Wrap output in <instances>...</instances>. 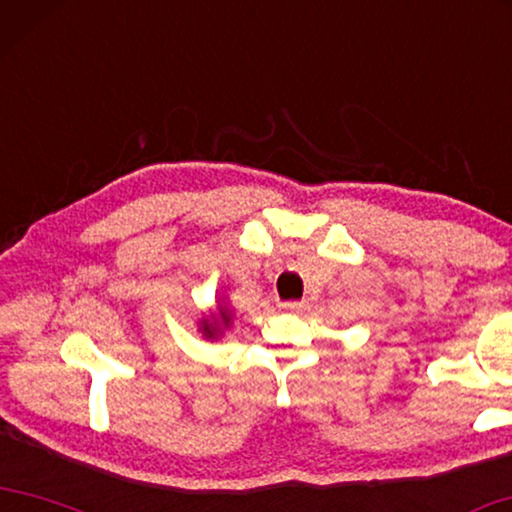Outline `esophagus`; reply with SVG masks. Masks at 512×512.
<instances>
[{
    "label": "esophagus",
    "mask_w": 512,
    "mask_h": 512,
    "mask_svg": "<svg viewBox=\"0 0 512 512\" xmlns=\"http://www.w3.org/2000/svg\"><path fill=\"white\" fill-rule=\"evenodd\" d=\"M305 300H287V303H282V310L287 312H294V314H300L305 310Z\"/></svg>",
    "instance_id": "34e87169"
}]
</instances>
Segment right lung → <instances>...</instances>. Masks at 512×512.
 I'll return each mask as SVG.
<instances>
[{
    "label": "right lung",
    "mask_w": 512,
    "mask_h": 512,
    "mask_svg": "<svg viewBox=\"0 0 512 512\" xmlns=\"http://www.w3.org/2000/svg\"><path fill=\"white\" fill-rule=\"evenodd\" d=\"M232 323V310L227 305L218 303V312L209 316V319L200 321V330L207 339H216L225 328H230Z\"/></svg>",
    "instance_id": "obj_1"
}]
</instances>
